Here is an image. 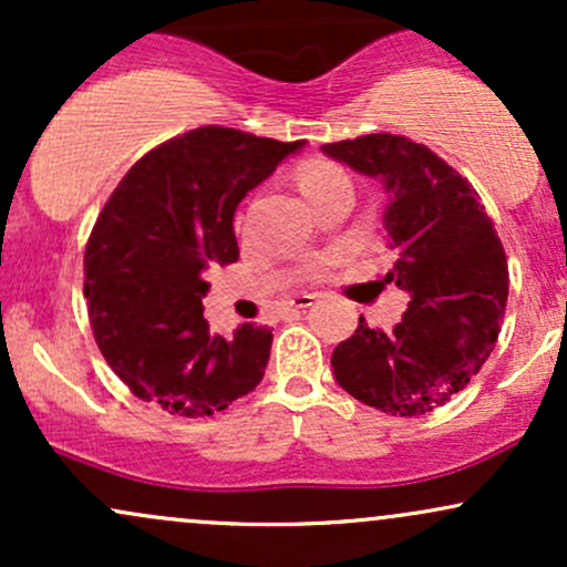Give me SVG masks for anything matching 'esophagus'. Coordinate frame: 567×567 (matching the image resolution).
Here are the masks:
<instances>
[{
  "label": "esophagus",
  "mask_w": 567,
  "mask_h": 567,
  "mask_svg": "<svg viewBox=\"0 0 567 567\" xmlns=\"http://www.w3.org/2000/svg\"><path fill=\"white\" fill-rule=\"evenodd\" d=\"M315 301H317L315 292H298V296H292L288 303L292 306V309H309Z\"/></svg>",
  "instance_id": "obj_1"
}]
</instances>
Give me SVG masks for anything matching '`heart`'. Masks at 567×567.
Listing matches in <instances>:
<instances>
[{"label": "heart", "mask_w": 567, "mask_h": 567, "mask_svg": "<svg viewBox=\"0 0 567 567\" xmlns=\"http://www.w3.org/2000/svg\"><path fill=\"white\" fill-rule=\"evenodd\" d=\"M296 178H298V188H301L303 197L309 199L311 205L338 186H351L347 171L330 159L301 162V165H298ZM239 224H243V218H239Z\"/></svg>", "instance_id": "obj_1"}]
</instances>
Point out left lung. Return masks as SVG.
Returning a JSON list of instances; mask_svg holds the SVG:
<instances>
[{"mask_svg": "<svg viewBox=\"0 0 567 567\" xmlns=\"http://www.w3.org/2000/svg\"><path fill=\"white\" fill-rule=\"evenodd\" d=\"M322 152L379 175L392 194L383 224L396 261L383 279L413 296L394 330L360 317L354 336L338 343V386L389 415L432 413L496 347L509 292L504 245L474 186L424 143L370 133Z\"/></svg>", "mask_w": 567, "mask_h": 567, "instance_id": "8db88e82", "label": "left lung"}]
</instances>
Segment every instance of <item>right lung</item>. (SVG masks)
Instances as JSON below:
<instances>
[{"mask_svg":"<svg viewBox=\"0 0 567 567\" xmlns=\"http://www.w3.org/2000/svg\"><path fill=\"white\" fill-rule=\"evenodd\" d=\"M301 141L205 125L159 143L130 167L84 247V298L95 343L138 400L205 419L264 379L271 330L210 333L207 269L239 258V199Z\"/></svg>","mask_w":567,"mask_h":567,"instance_id":"right-lung-1","label":"right lung"}]
</instances>
